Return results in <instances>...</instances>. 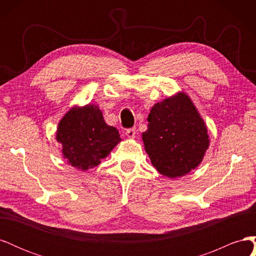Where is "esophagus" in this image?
Segmentation results:
<instances>
[{
	"label": "esophagus",
	"mask_w": 256,
	"mask_h": 256,
	"mask_svg": "<svg viewBox=\"0 0 256 256\" xmlns=\"http://www.w3.org/2000/svg\"><path fill=\"white\" fill-rule=\"evenodd\" d=\"M125 134L127 136V138H134L136 134V128H130V129H127Z\"/></svg>",
	"instance_id": "esophagus-1"
}]
</instances>
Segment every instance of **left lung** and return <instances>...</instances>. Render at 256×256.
<instances>
[{"instance_id":"1","label":"left lung","mask_w":256,"mask_h":256,"mask_svg":"<svg viewBox=\"0 0 256 256\" xmlns=\"http://www.w3.org/2000/svg\"><path fill=\"white\" fill-rule=\"evenodd\" d=\"M142 134L152 164L164 176L187 175L203 161L209 147L207 126L184 92L154 104Z\"/></svg>"}]
</instances>
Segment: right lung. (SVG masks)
<instances>
[{
  "label": "right lung",
  "instance_id": "1",
  "mask_svg": "<svg viewBox=\"0 0 256 256\" xmlns=\"http://www.w3.org/2000/svg\"><path fill=\"white\" fill-rule=\"evenodd\" d=\"M56 141L69 166L80 171L97 166L120 141L118 130L104 122L98 106H74L60 120Z\"/></svg>",
  "mask_w": 256,
  "mask_h": 256
}]
</instances>
